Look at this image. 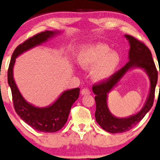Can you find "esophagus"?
Instances as JSON below:
<instances>
[{"mask_svg":"<svg viewBox=\"0 0 160 160\" xmlns=\"http://www.w3.org/2000/svg\"><path fill=\"white\" fill-rule=\"evenodd\" d=\"M81 93L84 96V95H90V90L88 89H87V88H84V89H82V91H81Z\"/></svg>","mask_w":160,"mask_h":160,"instance_id":"obj_1","label":"esophagus"}]
</instances>
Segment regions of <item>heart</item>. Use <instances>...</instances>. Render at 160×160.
<instances>
[{
  "mask_svg": "<svg viewBox=\"0 0 160 160\" xmlns=\"http://www.w3.org/2000/svg\"><path fill=\"white\" fill-rule=\"evenodd\" d=\"M108 45L98 43L83 47L78 55V62L82 68L92 70V78L102 82L113 76L120 63V56L116 51H109Z\"/></svg>",
  "mask_w": 160,
  "mask_h": 160,
  "instance_id": "1",
  "label": "heart"
}]
</instances>
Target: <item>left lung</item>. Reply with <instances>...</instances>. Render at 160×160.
I'll use <instances>...</instances> for the list:
<instances>
[{"mask_svg":"<svg viewBox=\"0 0 160 160\" xmlns=\"http://www.w3.org/2000/svg\"><path fill=\"white\" fill-rule=\"evenodd\" d=\"M125 37L129 41L130 44L128 62L108 80L92 86V92L96 95V122L102 129L112 133L129 131L143 119L153 105L155 88L158 78L157 68L149 49L131 35H125ZM133 68H142L147 73L150 80L149 95L143 108L138 113L125 118H116L110 113L108 108V94L118 85L128 71Z\"/></svg>","mask_w":160,"mask_h":160,"instance_id":"8db88e82","label":"left lung"}]
</instances>
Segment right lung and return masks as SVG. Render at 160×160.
Instances as JSON below:
<instances>
[{"mask_svg":"<svg viewBox=\"0 0 160 160\" xmlns=\"http://www.w3.org/2000/svg\"><path fill=\"white\" fill-rule=\"evenodd\" d=\"M60 32L59 31L47 30L18 45L13 52L8 70V84L11 88L15 112L25 123L33 129L44 133L56 132L64 127L68 121L71 107L78 99L80 89L77 88L65 90L50 105L44 108L36 107L27 102L21 95L14 79L13 68L18 56L46 42Z\"/></svg>","mask_w":160,"mask_h":160,"instance_id":"add662e5","label":"right lung"}]
</instances>
